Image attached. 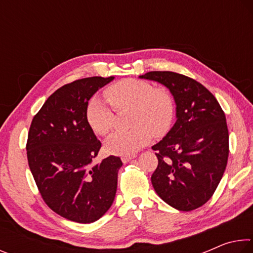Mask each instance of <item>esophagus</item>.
<instances>
[{
    "label": "esophagus",
    "mask_w": 253,
    "mask_h": 253,
    "mask_svg": "<svg viewBox=\"0 0 253 253\" xmlns=\"http://www.w3.org/2000/svg\"><path fill=\"white\" fill-rule=\"evenodd\" d=\"M135 155H131V156H122V161L123 163H128L129 161H131L132 158H135Z\"/></svg>",
    "instance_id": "1"
}]
</instances>
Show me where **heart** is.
<instances>
[{
    "label": "heart",
    "mask_w": 253,
    "mask_h": 253,
    "mask_svg": "<svg viewBox=\"0 0 253 253\" xmlns=\"http://www.w3.org/2000/svg\"><path fill=\"white\" fill-rule=\"evenodd\" d=\"M105 97L115 110L131 108L127 131H117L106 140V151L113 155L129 156L140 151L154 136L169 130L174 119V100L162 88H154L147 81L124 79L105 89ZM85 119L97 135L106 136L113 130L115 114L99 97H92L85 107Z\"/></svg>",
    "instance_id": "1"
}]
</instances>
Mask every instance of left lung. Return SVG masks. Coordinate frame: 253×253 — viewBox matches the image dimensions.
Instances as JSON below:
<instances>
[{"label":"left lung","mask_w":253,"mask_h":253,"mask_svg":"<svg viewBox=\"0 0 253 253\" xmlns=\"http://www.w3.org/2000/svg\"><path fill=\"white\" fill-rule=\"evenodd\" d=\"M140 79L165 85L176 105V122L156 151L152 175L157 195L178 211H192L211 199L229 157L225 115L211 92L198 81L172 71H151Z\"/></svg>","instance_id":"left-lung-1"}]
</instances>
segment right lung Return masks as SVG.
I'll list each match as a JSON object with an SVG mask.
<instances>
[{"label": "right lung", "instance_id": "add662e5", "mask_svg": "<svg viewBox=\"0 0 253 253\" xmlns=\"http://www.w3.org/2000/svg\"><path fill=\"white\" fill-rule=\"evenodd\" d=\"M115 77H90L62 85L30 126V169L46 205L78 223L99 220L113 204L123 162L110 155L93 164L101 143L85 119L90 98Z\"/></svg>", "mask_w": 253, "mask_h": 253}]
</instances>
